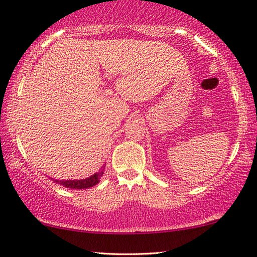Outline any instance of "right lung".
Instances as JSON below:
<instances>
[{
    "mask_svg": "<svg viewBox=\"0 0 257 257\" xmlns=\"http://www.w3.org/2000/svg\"><path fill=\"white\" fill-rule=\"evenodd\" d=\"M103 175V170H100L99 172L94 173L93 176L89 177V178L81 179V180H56V183L60 184L65 187H68V189H77V190H82V189H88V187H92L96 185L97 183L100 182V178Z\"/></svg>",
    "mask_w": 257,
    "mask_h": 257,
    "instance_id": "right-lung-1",
    "label": "right lung"
}]
</instances>
